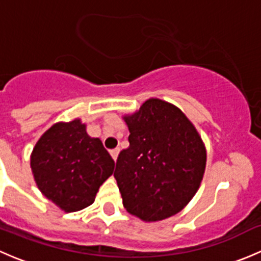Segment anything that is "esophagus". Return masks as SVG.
Masks as SVG:
<instances>
[{
	"label": "esophagus",
	"mask_w": 261,
	"mask_h": 261,
	"mask_svg": "<svg viewBox=\"0 0 261 261\" xmlns=\"http://www.w3.org/2000/svg\"><path fill=\"white\" fill-rule=\"evenodd\" d=\"M118 152H120V149H118V147H116V149L111 150V155H112V158H114V160H117Z\"/></svg>",
	"instance_id": "1"
}]
</instances>
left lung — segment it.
I'll list each match as a JSON object with an SVG mask.
<instances>
[{"label":"left lung","mask_w":261,"mask_h":261,"mask_svg":"<svg viewBox=\"0 0 261 261\" xmlns=\"http://www.w3.org/2000/svg\"><path fill=\"white\" fill-rule=\"evenodd\" d=\"M130 146L115 178L126 211L146 222L177 215L201 186L207 152L193 123L174 105L149 98L123 116Z\"/></svg>","instance_id":"8db88e82"}]
</instances>
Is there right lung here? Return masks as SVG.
I'll list each match as a JSON object with an SVG mask.
<instances>
[{"instance_id":"1","label":"right lung","mask_w":261,"mask_h":261,"mask_svg":"<svg viewBox=\"0 0 261 261\" xmlns=\"http://www.w3.org/2000/svg\"><path fill=\"white\" fill-rule=\"evenodd\" d=\"M81 118L57 122L34 146L30 165L39 191L64 212L91 206L115 162Z\"/></svg>"}]
</instances>
